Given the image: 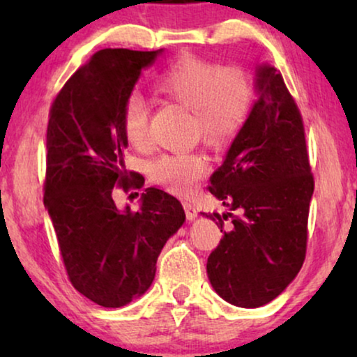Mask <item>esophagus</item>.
<instances>
[{
    "label": "esophagus",
    "instance_id": "34e87169",
    "mask_svg": "<svg viewBox=\"0 0 357 357\" xmlns=\"http://www.w3.org/2000/svg\"><path fill=\"white\" fill-rule=\"evenodd\" d=\"M183 209H185V214H187L188 221H193V219L198 216V209L195 208V204L192 202H183Z\"/></svg>",
    "mask_w": 357,
    "mask_h": 357
}]
</instances>
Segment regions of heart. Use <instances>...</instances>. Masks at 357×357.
<instances>
[{
	"instance_id": "obj_1",
	"label": "heart",
	"mask_w": 357,
	"mask_h": 357,
	"mask_svg": "<svg viewBox=\"0 0 357 357\" xmlns=\"http://www.w3.org/2000/svg\"><path fill=\"white\" fill-rule=\"evenodd\" d=\"M155 91L193 112V130L213 146H226L241 133L250 116L255 87L242 66L185 55L155 79ZM149 110L138 96L121 107L120 121L126 141L136 148L148 144ZM209 169L198 151L164 154L151 164V177L160 187L188 195Z\"/></svg>"
}]
</instances>
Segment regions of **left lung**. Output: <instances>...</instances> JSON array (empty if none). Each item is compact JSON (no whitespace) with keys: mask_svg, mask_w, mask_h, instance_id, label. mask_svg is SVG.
Returning a JSON list of instances; mask_svg holds the SVG:
<instances>
[{"mask_svg":"<svg viewBox=\"0 0 357 357\" xmlns=\"http://www.w3.org/2000/svg\"><path fill=\"white\" fill-rule=\"evenodd\" d=\"M255 87L258 100L209 185L237 214H206L222 232L208 257L209 281L245 309L276 299L299 273L314 193L304 123L281 73L258 66Z\"/></svg>","mask_w":357,"mask_h":357,"instance_id":"left-lung-1","label":"left lung"}]
</instances>
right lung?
Returning a JSON list of instances; mask_svg holds the SVG:
<instances>
[{
  "label": "right lung",
  "mask_w": 357,
  "mask_h": 357,
  "mask_svg": "<svg viewBox=\"0 0 357 357\" xmlns=\"http://www.w3.org/2000/svg\"><path fill=\"white\" fill-rule=\"evenodd\" d=\"M160 52H97L66 81L48 115L43 203L71 284L109 309L149 289L160 250L185 222L182 204L164 190H146L136 211L114 202V187L128 192L144 182L125 169L120 114L141 70Z\"/></svg>",
  "instance_id": "add662e5"
}]
</instances>
